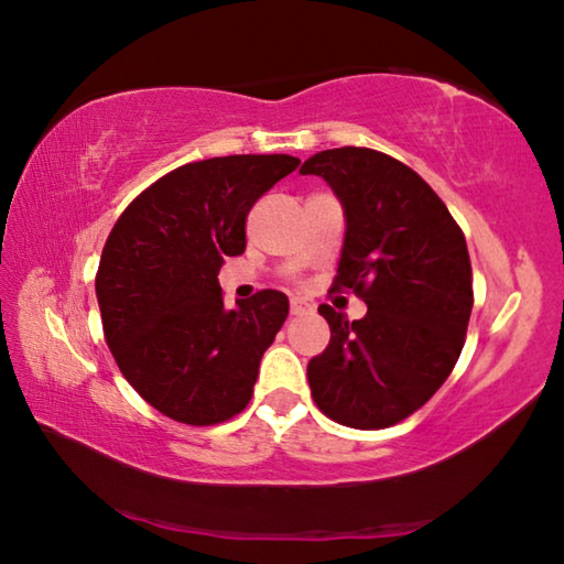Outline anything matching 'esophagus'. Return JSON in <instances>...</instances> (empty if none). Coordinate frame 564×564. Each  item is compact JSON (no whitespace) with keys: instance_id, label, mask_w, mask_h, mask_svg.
<instances>
[{"instance_id":"34e87169","label":"esophagus","mask_w":564,"mask_h":564,"mask_svg":"<svg viewBox=\"0 0 564 564\" xmlns=\"http://www.w3.org/2000/svg\"><path fill=\"white\" fill-rule=\"evenodd\" d=\"M308 311H314V306H311L306 299H299V296L291 299V314L293 316H303V314H308Z\"/></svg>"}]
</instances>
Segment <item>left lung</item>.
<instances>
[{"label":"left lung","instance_id":"1","mask_svg":"<svg viewBox=\"0 0 564 564\" xmlns=\"http://www.w3.org/2000/svg\"><path fill=\"white\" fill-rule=\"evenodd\" d=\"M301 175L324 177L346 213L330 291L369 306L359 321L318 306L330 341L308 361L311 397L344 426H394L440 391L462 354L475 303L467 240L424 177L379 150H321Z\"/></svg>","mask_w":564,"mask_h":564}]
</instances>
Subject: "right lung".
Returning <instances> with one entry per match:
<instances>
[{"label":"right lung","instance_id":"1","mask_svg":"<svg viewBox=\"0 0 564 564\" xmlns=\"http://www.w3.org/2000/svg\"><path fill=\"white\" fill-rule=\"evenodd\" d=\"M291 155L187 163L145 187L107 236L95 275L105 341L160 414L213 426L248 406L285 293L263 289L226 311L218 271L246 250V218L299 167Z\"/></svg>","mask_w":564,"mask_h":564}]
</instances>
